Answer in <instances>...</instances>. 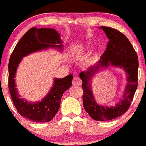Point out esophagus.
<instances>
[{"instance_id": "34e87169", "label": "esophagus", "mask_w": 146, "mask_h": 146, "mask_svg": "<svg viewBox=\"0 0 146 146\" xmlns=\"http://www.w3.org/2000/svg\"><path fill=\"white\" fill-rule=\"evenodd\" d=\"M73 85H77V86H80L82 84V80L78 77H75L73 80V82H72Z\"/></svg>"}]
</instances>
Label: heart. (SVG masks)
I'll return each mask as SVG.
<instances>
[{
    "label": "heart",
    "instance_id": "b5f03b06",
    "mask_svg": "<svg viewBox=\"0 0 146 146\" xmlns=\"http://www.w3.org/2000/svg\"><path fill=\"white\" fill-rule=\"evenodd\" d=\"M90 48V43H86L82 47L81 51H88Z\"/></svg>",
    "mask_w": 146,
    "mask_h": 146
}]
</instances>
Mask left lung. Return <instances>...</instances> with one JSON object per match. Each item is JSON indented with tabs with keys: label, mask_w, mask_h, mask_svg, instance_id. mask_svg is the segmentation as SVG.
Instances as JSON below:
<instances>
[{
	"label": "left lung",
	"mask_w": 146,
	"mask_h": 146,
	"mask_svg": "<svg viewBox=\"0 0 146 146\" xmlns=\"http://www.w3.org/2000/svg\"><path fill=\"white\" fill-rule=\"evenodd\" d=\"M100 28L109 39L106 49L96 64L90 66L86 71L81 72L80 77L83 82L84 108L93 119L104 121L121 116L130 107L138 85L139 61L137 52L124 34L109 27L102 26ZM110 66L123 68L127 74L128 82L121 101L115 107H106L96 104L89 82L100 68Z\"/></svg>",
	"instance_id": "8db88e82"
}]
</instances>
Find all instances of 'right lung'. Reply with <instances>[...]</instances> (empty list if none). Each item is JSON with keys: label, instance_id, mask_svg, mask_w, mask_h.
<instances>
[{"label": "right lung", "instance_id": "1", "mask_svg": "<svg viewBox=\"0 0 146 146\" xmlns=\"http://www.w3.org/2000/svg\"><path fill=\"white\" fill-rule=\"evenodd\" d=\"M62 42L60 34L56 29L33 27L22 37L10 56L8 86L11 99L18 113L34 122H48L55 117L60 108L64 93L71 86L73 75H68L62 79L55 78L54 84L47 95L41 102L32 103L20 98L15 84L16 70L23 57L49 47L62 48Z\"/></svg>", "mask_w": 146, "mask_h": 146}]
</instances>
